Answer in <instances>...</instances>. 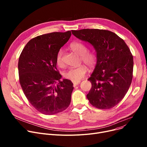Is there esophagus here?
I'll use <instances>...</instances> for the list:
<instances>
[{
  "instance_id": "esophagus-1",
  "label": "esophagus",
  "mask_w": 147,
  "mask_h": 147,
  "mask_svg": "<svg viewBox=\"0 0 147 147\" xmlns=\"http://www.w3.org/2000/svg\"><path fill=\"white\" fill-rule=\"evenodd\" d=\"M80 83V81H79V82H73V84H74V86H77V85H78V84H79Z\"/></svg>"
}]
</instances>
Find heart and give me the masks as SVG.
Wrapping results in <instances>:
<instances>
[{
	"instance_id": "1",
	"label": "heart",
	"mask_w": 147,
	"mask_h": 147,
	"mask_svg": "<svg viewBox=\"0 0 147 147\" xmlns=\"http://www.w3.org/2000/svg\"><path fill=\"white\" fill-rule=\"evenodd\" d=\"M69 48L74 52L80 55V61L89 68H93L96 64L97 57L95 52L88 51L87 46L80 42H72ZM63 51L59 50L56 57V63L59 67L64 65L63 60ZM88 71V68L85 65H81L76 68H70L64 73V76L69 80L79 82L82 79Z\"/></svg>"
}]
</instances>
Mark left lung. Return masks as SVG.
<instances>
[{"mask_svg":"<svg viewBox=\"0 0 147 147\" xmlns=\"http://www.w3.org/2000/svg\"><path fill=\"white\" fill-rule=\"evenodd\" d=\"M72 34L95 48L97 63L88 80L92 88L89 102L99 109H110L118 104L127 92L133 78L134 59L125 41L109 30L82 29Z\"/></svg>","mask_w":147,"mask_h":147,"instance_id":"1","label":"left lung"}]
</instances>
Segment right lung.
Masks as SVG:
<instances>
[{
  "label": "right lung",
  "mask_w": 147,
  "mask_h": 147,
  "mask_svg": "<svg viewBox=\"0 0 147 147\" xmlns=\"http://www.w3.org/2000/svg\"><path fill=\"white\" fill-rule=\"evenodd\" d=\"M71 35L68 31L37 36L27 43L20 56L21 88L29 102L43 114L62 112L70 104L73 83L68 79L60 80L56 57Z\"/></svg>",
  "instance_id": "add662e5"
}]
</instances>
